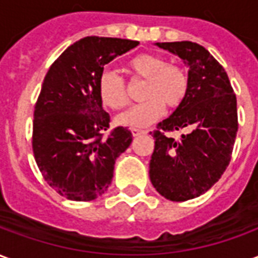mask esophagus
Instances as JSON below:
<instances>
[{"instance_id": "1", "label": "esophagus", "mask_w": 258, "mask_h": 258, "mask_svg": "<svg viewBox=\"0 0 258 258\" xmlns=\"http://www.w3.org/2000/svg\"><path fill=\"white\" fill-rule=\"evenodd\" d=\"M131 134H133V137H138V135L146 134V131L145 130H140V128H131Z\"/></svg>"}]
</instances>
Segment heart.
<instances>
[{
  "mask_svg": "<svg viewBox=\"0 0 258 258\" xmlns=\"http://www.w3.org/2000/svg\"><path fill=\"white\" fill-rule=\"evenodd\" d=\"M133 77L145 80L141 91L142 103L135 105L117 117V123L130 127H145L156 121L164 112V106L177 109L185 101L189 91V76L182 66L167 63L155 53H140L127 63ZM98 95L105 106L120 110L128 105L127 85L120 76L110 70L99 74Z\"/></svg>",
  "mask_w": 258,
  "mask_h": 258,
  "instance_id": "heart-1",
  "label": "heart"
}]
</instances>
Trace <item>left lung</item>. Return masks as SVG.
<instances>
[{
  "mask_svg": "<svg viewBox=\"0 0 258 258\" xmlns=\"http://www.w3.org/2000/svg\"><path fill=\"white\" fill-rule=\"evenodd\" d=\"M189 66V91L175 112L152 133L155 151L149 163L152 185L173 202L198 198L216 184L231 162L238 133L236 95L227 72L196 42H156ZM186 128L181 140L164 132Z\"/></svg>",
  "mask_w": 258,
  "mask_h": 258,
  "instance_id": "1",
  "label": "left lung"
}]
</instances>
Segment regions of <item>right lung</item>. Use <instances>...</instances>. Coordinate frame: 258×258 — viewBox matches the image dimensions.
Here are the masks:
<instances>
[{"instance_id": "1", "label": "right lung", "mask_w": 258, "mask_h": 258, "mask_svg": "<svg viewBox=\"0 0 258 258\" xmlns=\"http://www.w3.org/2000/svg\"><path fill=\"white\" fill-rule=\"evenodd\" d=\"M140 42L110 37H84L48 70L34 106L33 153L47 184L60 196L88 202L112 184L114 162L133 141L128 128L107 137L110 116L98 95L103 66Z\"/></svg>"}]
</instances>
